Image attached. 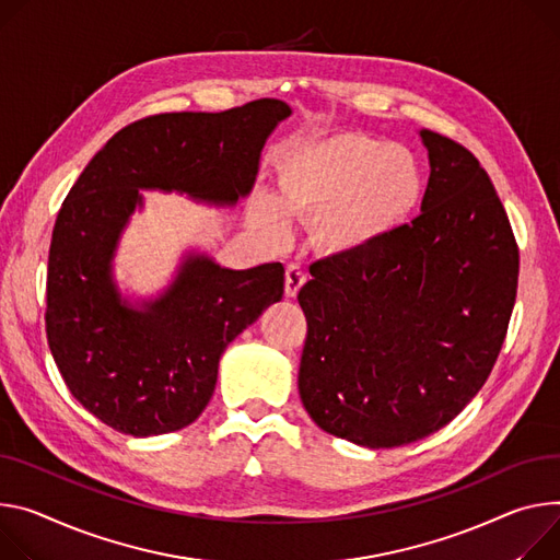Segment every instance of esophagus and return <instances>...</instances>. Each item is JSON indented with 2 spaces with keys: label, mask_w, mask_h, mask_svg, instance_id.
I'll list each match as a JSON object with an SVG mask.
<instances>
[{
  "label": "esophagus",
  "mask_w": 560,
  "mask_h": 560,
  "mask_svg": "<svg viewBox=\"0 0 560 560\" xmlns=\"http://www.w3.org/2000/svg\"><path fill=\"white\" fill-rule=\"evenodd\" d=\"M308 275L306 270H303L301 266L292 264L285 268V294L288 296H296V292L303 288V283H306Z\"/></svg>",
  "instance_id": "34e87169"
}]
</instances>
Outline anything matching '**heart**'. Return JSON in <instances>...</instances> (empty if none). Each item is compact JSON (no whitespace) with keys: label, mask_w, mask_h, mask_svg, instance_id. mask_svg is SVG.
I'll return each mask as SVG.
<instances>
[{"label":"heart","mask_w":560,"mask_h":560,"mask_svg":"<svg viewBox=\"0 0 560 560\" xmlns=\"http://www.w3.org/2000/svg\"><path fill=\"white\" fill-rule=\"evenodd\" d=\"M424 194L411 151L366 133L343 131L294 142L279 163V202L259 219H317L315 238L330 252L366 249L411 221Z\"/></svg>","instance_id":"b5f03b06"}]
</instances>
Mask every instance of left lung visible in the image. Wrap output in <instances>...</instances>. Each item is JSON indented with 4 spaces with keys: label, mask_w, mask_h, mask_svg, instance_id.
Masks as SVG:
<instances>
[{
    "label": "left lung",
    "mask_w": 560,
    "mask_h": 560,
    "mask_svg": "<svg viewBox=\"0 0 560 560\" xmlns=\"http://www.w3.org/2000/svg\"><path fill=\"white\" fill-rule=\"evenodd\" d=\"M422 212L393 236L311 266L299 395L330 435L369 448L448 424L487 382L518 288V245L478 159L422 129Z\"/></svg>",
    "instance_id": "obj_1"
}]
</instances>
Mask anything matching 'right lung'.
Masks as SVG:
<instances>
[{"instance_id": "add662e5", "label": "right lung", "mask_w": 560, "mask_h": 560, "mask_svg": "<svg viewBox=\"0 0 560 560\" xmlns=\"http://www.w3.org/2000/svg\"><path fill=\"white\" fill-rule=\"evenodd\" d=\"M292 109L261 97L221 114H161L120 129L84 167L48 249L46 339L71 395L107 427L149 438L206 409L228 343L283 296V266L230 270L187 254L172 285L131 306L112 261L140 189L234 206Z\"/></svg>"}]
</instances>
